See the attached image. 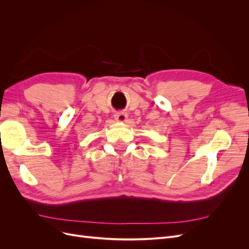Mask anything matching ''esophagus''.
<instances>
[{"mask_svg":"<svg viewBox=\"0 0 249 249\" xmlns=\"http://www.w3.org/2000/svg\"><path fill=\"white\" fill-rule=\"evenodd\" d=\"M114 118L118 123H124L127 119V114L124 112H117V113H115Z\"/></svg>","mask_w":249,"mask_h":249,"instance_id":"34e87169","label":"esophagus"}]
</instances>
